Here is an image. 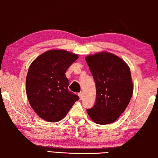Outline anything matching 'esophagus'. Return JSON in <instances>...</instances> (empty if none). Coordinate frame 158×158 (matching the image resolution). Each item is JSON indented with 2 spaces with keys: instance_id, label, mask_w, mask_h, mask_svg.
<instances>
[{
  "instance_id": "1",
  "label": "esophagus",
  "mask_w": 158,
  "mask_h": 158,
  "mask_svg": "<svg viewBox=\"0 0 158 158\" xmlns=\"http://www.w3.org/2000/svg\"><path fill=\"white\" fill-rule=\"evenodd\" d=\"M78 96H79V97H80V99H81V100H82V99H83V93H82V92L79 93Z\"/></svg>"
}]
</instances>
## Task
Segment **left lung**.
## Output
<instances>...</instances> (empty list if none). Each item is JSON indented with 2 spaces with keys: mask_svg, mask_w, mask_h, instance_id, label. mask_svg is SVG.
I'll use <instances>...</instances> for the list:
<instances>
[{
  "mask_svg": "<svg viewBox=\"0 0 158 158\" xmlns=\"http://www.w3.org/2000/svg\"><path fill=\"white\" fill-rule=\"evenodd\" d=\"M96 88V103L87 109L98 124L115 122L128 106L133 94L129 66L117 56L100 52L85 57Z\"/></svg>",
  "mask_w": 158,
  "mask_h": 158,
  "instance_id": "left-lung-1",
  "label": "left lung"
}]
</instances>
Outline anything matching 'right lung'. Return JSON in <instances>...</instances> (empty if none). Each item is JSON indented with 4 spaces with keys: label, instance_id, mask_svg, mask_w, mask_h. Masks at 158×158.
Returning a JSON list of instances; mask_svg holds the SVG:
<instances>
[{
    "label": "right lung",
    "instance_id": "right-lung-1",
    "mask_svg": "<svg viewBox=\"0 0 158 158\" xmlns=\"http://www.w3.org/2000/svg\"><path fill=\"white\" fill-rule=\"evenodd\" d=\"M77 58L65 50H49L30 65L26 80L27 95L31 108L43 119L59 122L79 99L68 90L69 81L64 75Z\"/></svg>",
    "mask_w": 158,
    "mask_h": 158
}]
</instances>
